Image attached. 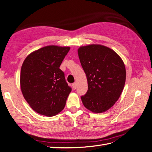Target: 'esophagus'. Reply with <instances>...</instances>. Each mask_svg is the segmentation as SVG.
I'll return each mask as SVG.
<instances>
[{
    "label": "esophagus",
    "mask_w": 152,
    "mask_h": 152,
    "mask_svg": "<svg viewBox=\"0 0 152 152\" xmlns=\"http://www.w3.org/2000/svg\"><path fill=\"white\" fill-rule=\"evenodd\" d=\"M72 86H73V89H76V88H77V83H73Z\"/></svg>",
    "instance_id": "esophagus-1"
}]
</instances>
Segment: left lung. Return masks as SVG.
Here are the masks:
<instances>
[{"instance_id": "left-lung-1", "label": "left lung", "mask_w": 152, "mask_h": 152, "mask_svg": "<svg viewBox=\"0 0 152 152\" xmlns=\"http://www.w3.org/2000/svg\"><path fill=\"white\" fill-rule=\"evenodd\" d=\"M78 54L88 82V91L81 96L83 104L94 113L104 112L121 94L126 80L125 64L115 51L100 45L80 46Z\"/></svg>"}]
</instances>
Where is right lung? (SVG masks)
Returning a JSON list of instances; mask_svg holds the SVG:
<instances>
[{"mask_svg":"<svg viewBox=\"0 0 152 152\" xmlns=\"http://www.w3.org/2000/svg\"><path fill=\"white\" fill-rule=\"evenodd\" d=\"M69 49L46 46L31 52L22 64L21 92L30 107L41 115L54 116L65 107L72 88L60 66Z\"/></svg>","mask_w":152,"mask_h":152,"instance_id":"1","label":"right lung"}]
</instances>
